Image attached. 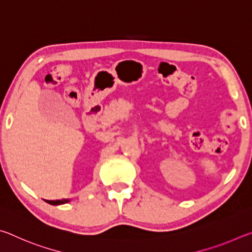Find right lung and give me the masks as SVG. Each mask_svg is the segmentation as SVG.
I'll return each instance as SVG.
<instances>
[{
	"label": "right lung",
	"mask_w": 252,
	"mask_h": 252,
	"mask_svg": "<svg viewBox=\"0 0 252 252\" xmlns=\"http://www.w3.org/2000/svg\"><path fill=\"white\" fill-rule=\"evenodd\" d=\"M45 202L50 204H53V206H59V204H64L70 202V199H62V200H44Z\"/></svg>",
	"instance_id": "1"
}]
</instances>
